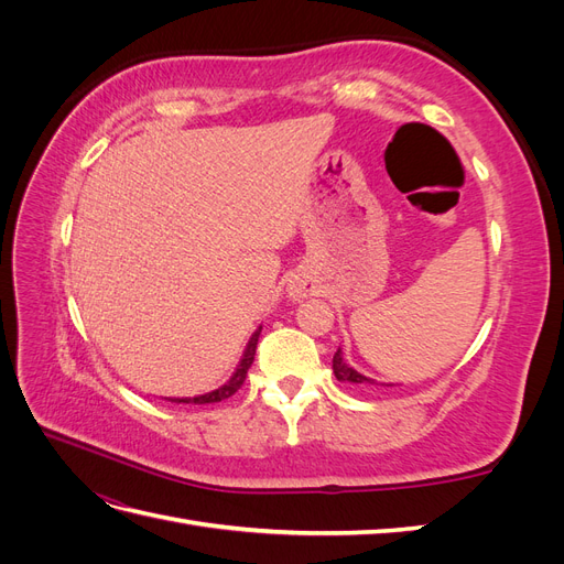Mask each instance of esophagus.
Instances as JSON below:
<instances>
[{"instance_id":"obj_1","label":"esophagus","mask_w":564,"mask_h":564,"mask_svg":"<svg viewBox=\"0 0 564 564\" xmlns=\"http://www.w3.org/2000/svg\"><path fill=\"white\" fill-rule=\"evenodd\" d=\"M289 289H292V292H289V294H292L294 299H303L305 294H308V286H305L303 282H296V284H292Z\"/></svg>"}]
</instances>
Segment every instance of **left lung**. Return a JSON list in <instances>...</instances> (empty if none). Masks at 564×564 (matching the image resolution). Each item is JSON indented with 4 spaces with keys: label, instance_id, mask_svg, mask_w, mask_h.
Returning <instances> with one entry per match:
<instances>
[{
    "label": "left lung",
    "instance_id": "obj_1",
    "mask_svg": "<svg viewBox=\"0 0 564 564\" xmlns=\"http://www.w3.org/2000/svg\"><path fill=\"white\" fill-rule=\"evenodd\" d=\"M334 373H336V379H338V381H348V383H362V386H369V383H373L371 379L362 377L360 371H355L352 367H348V365L344 362V357H340V348L334 352Z\"/></svg>",
    "mask_w": 564,
    "mask_h": 564
}]
</instances>
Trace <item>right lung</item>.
<instances>
[{"instance_id": "1", "label": "right lung", "mask_w": 564, "mask_h": 564, "mask_svg": "<svg viewBox=\"0 0 564 564\" xmlns=\"http://www.w3.org/2000/svg\"><path fill=\"white\" fill-rule=\"evenodd\" d=\"M259 334H261V329L251 336V340L247 344V350H245L242 362H240V367L235 369V373H232L228 383H224L220 388H216V390L207 392V395H199V398H181V400H178V398H174L172 402H183V404H214V402L228 400L230 395H235V392L242 388V383H245V379H247V371H249V367H251V362H253L256 344H259Z\"/></svg>"}]
</instances>
